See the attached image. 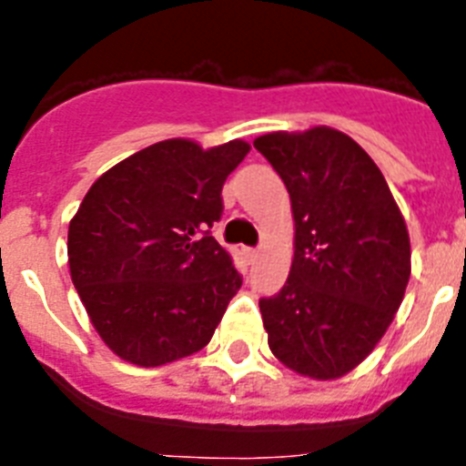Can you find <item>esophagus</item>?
<instances>
[{
  "instance_id": "34e87169",
  "label": "esophagus",
  "mask_w": 466,
  "mask_h": 466,
  "mask_svg": "<svg viewBox=\"0 0 466 466\" xmlns=\"http://www.w3.org/2000/svg\"><path fill=\"white\" fill-rule=\"evenodd\" d=\"M245 257H247V261H249V263L257 261V258H258V249H257V247H247Z\"/></svg>"
}]
</instances>
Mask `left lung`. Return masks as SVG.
Instances as JSON below:
<instances>
[{"label": "left lung", "instance_id": "left-lung-1", "mask_svg": "<svg viewBox=\"0 0 466 466\" xmlns=\"http://www.w3.org/2000/svg\"><path fill=\"white\" fill-rule=\"evenodd\" d=\"M254 147L289 191L296 224L289 278L258 299L268 345L303 376L340 378L401 306L409 230L382 172L348 135L312 127L263 135Z\"/></svg>", "mask_w": 466, "mask_h": 466}]
</instances>
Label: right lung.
<instances>
[{
    "mask_svg": "<svg viewBox=\"0 0 466 466\" xmlns=\"http://www.w3.org/2000/svg\"><path fill=\"white\" fill-rule=\"evenodd\" d=\"M249 144L166 139L97 179L69 224L72 282L121 360L160 366L203 350L242 275L212 238L226 177Z\"/></svg>",
    "mask_w": 466,
    "mask_h": 466,
    "instance_id": "1",
    "label": "right lung"
}]
</instances>
